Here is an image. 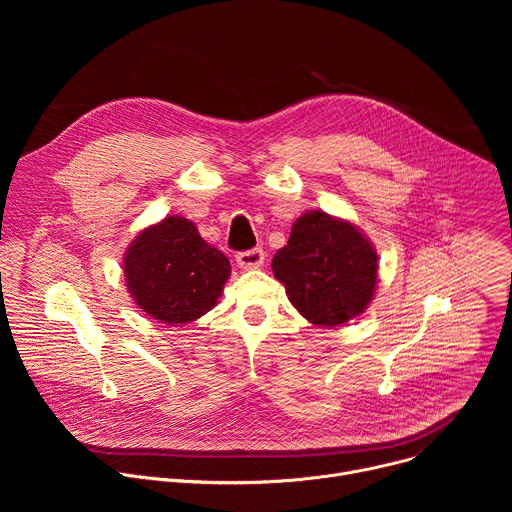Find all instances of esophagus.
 Returning a JSON list of instances; mask_svg holds the SVG:
<instances>
[{
	"instance_id": "34e87169",
	"label": "esophagus",
	"mask_w": 512,
	"mask_h": 512,
	"mask_svg": "<svg viewBox=\"0 0 512 512\" xmlns=\"http://www.w3.org/2000/svg\"><path fill=\"white\" fill-rule=\"evenodd\" d=\"M263 263H265V251L259 247L237 253V265L241 269H259Z\"/></svg>"
}]
</instances>
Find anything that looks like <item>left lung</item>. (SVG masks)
Instances as JSON below:
<instances>
[{
	"label": "left lung",
	"instance_id": "left-lung-1",
	"mask_svg": "<svg viewBox=\"0 0 512 512\" xmlns=\"http://www.w3.org/2000/svg\"><path fill=\"white\" fill-rule=\"evenodd\" d=\"M273 275L294 308L316 326H340L367 310L377 287V251L348 221L302 214L273 257Z\"/></svg>",
	"mask_w": 512,
	"mask_h": 512
}]
</instances>
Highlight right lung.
Listing matches in <instances>:
<instances>
[{"label": "right lung", "mask_w": 512, "mask_h": 512, "mask_svg": "<svg viewBox=\"0 0 512 512\" xmlns=\"http://www.w3.org/2000/svg\"><path fill=\"white\" fill-rule=\"evenodd\" d=\"M125 283L141 312L164 324H188L216 306L231 263L188 218L168 216L143 229L123 259Z\"/></svg>", "instance_id": "obj_1"}]
</instances>
